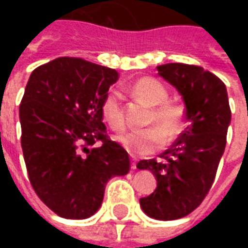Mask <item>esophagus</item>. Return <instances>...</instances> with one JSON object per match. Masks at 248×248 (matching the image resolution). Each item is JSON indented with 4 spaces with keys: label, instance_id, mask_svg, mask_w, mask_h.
I'll list each match as a JSON object with an SVG mask.
<instances>
[{
    "label": "esophagus",
    "instance_id": "1",
    "mask_svg": "<svg viewBox=\"0 0 248 248\" xmlns=\"http://www.w3.org/2000/svg\"><path fill=\"white\" fill-rule=\"evenodd\" d=\"M131 168L132 170H137V158L134 157V156L131 157Z\"/></svg>",
    "mask_w": 248,
    "mask_h": 248
}]
</instances>
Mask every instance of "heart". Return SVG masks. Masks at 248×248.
<instances>
[{
    "instance_id": "heart-1",
    "label": "heart",
    "mask_w": 248,
    "mask_h": 248,
    "mask_svg": "<svg viewBox=\"0 0 248 248\" xmlns=\"http://www.w3.org/2000/svg\"><path fill=\"white\" fill-rule=\"evenodd\" d=\"M131 93L152 106L148 124L153 127L134 129L119 137V142L127 152L138 156L149 155L161 148L166 140L172 142L185 131L187 120L185 105L168 100L164 84L152 77H142L132 84ZM100 113L111 131L120 132L125 128V113L119 90H110L105 95Z\"/></svg>"
}]
</instances>
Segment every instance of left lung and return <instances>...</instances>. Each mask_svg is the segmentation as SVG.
<instances>
[{"mask_svg":"<svg viewBox=\"0 0 248 248\" xmlns=\"http://www.w3.org/2000/svg\"><path fill=\"white\" fill-rule=\"evenodd\" d=\"M157 72L184 96L189 125L158 160L137 164L157 179L156 190L139 203L149 217L171 221L195 211L208 195L226 146L231 108L224 82L202 66L167 63Z\"/></svg>","mask_w":248,"mask_h":248,"instance_id":"left-lung-1","label":"left lung"}]
</instances>
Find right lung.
Wrapping results in <instances>:
<instances>
[{
  "mask_svg": "<svg viewBox=\"0 0 248 248\" xmlns=\"http://www.w3.org/2000/svg\"><path fill=\"white\" fill-rule=\"evenodd\" d=\"M117 80L114 69L62 56L34 69L26 85L19 116L29 179L62 218L95 214L108 181L129 171L128 153L108 137L100 113Z\"/></svg>",
  "mask_w": 248,
  "mask_h": 248,
  "instance_id": "obj_1",
  "label": "right lung"
}]
</instances>
